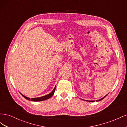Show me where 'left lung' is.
<instances>
[{"label": "left lung", "instance_id": "8db88e82", "mask_svg": "<svg viewBox=\"0 0 127 127\" xmlns=\"http://www.w3.org/2000/svg\"><path fill=\"white\" fill-rule=\"evenodd\" d=\"M106 96H107V95H106V96H105L104 97H103V98H101V99H98V100H97L96 101H101V100H102V99H103L105 97H106ZM94 101H91V102H94Z\"/></svg>", "mask_w": 127, "mask_h": 127}]
</instances>
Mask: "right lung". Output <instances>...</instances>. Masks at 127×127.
<instances>
[{"label":"right lung","instance_id":"1","mask_svg":"<svg viewBox=\"0 0 127 127\" xmlns=\"http://www.w3.org/2000/svg\"><path fill=\"white\" fill-rule=\"evenodd\" d=\"M55 90H56V86L55 87L54 89H53V90L50 93H49V94L47 95H45V96H42V97H36V98H30L29 97H28L25 96L23 95V94H22L21 93V94L23 96L25 99H28V100H30V99H31V101H44V100H46V99H49V98H50L53 95V94H54L55 93Z\"/></svg>","mask_w":127,"mask_h":127}]
</instances>
